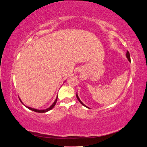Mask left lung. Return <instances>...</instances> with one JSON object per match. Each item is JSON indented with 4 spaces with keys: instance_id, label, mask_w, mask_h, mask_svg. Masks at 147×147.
<instances>
[{
    "instance_id": "left-lung-1",
    "label": "left lung",
    "mask_w": 147,
    "mask_h": 147,
    "mask_svg": "<svg viewBox=\"0 0 147 147\" xmlns=\"http://www.w3.org/2000/svg\"><path fill=\"white\" fill-rule=\"evenodd\" d=\"M126 57H127V59H128V61H129V62H131V57H130V54H129V51H127V53H126ZM76 96H77V99L78 100V101L80 102V103L83 105V106H84V107H86V108H88L89 109V107H88L86 106V105H84L83 103V102L81 101V100L80 99V98H79V97H78V94H77H77H76Z\"/></svg>"
}]
</instances>
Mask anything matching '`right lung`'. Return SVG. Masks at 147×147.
I'll return each instance as SVG.
<instances>
[{
    "label": "right lung",
    "instance_id": "obj_1",
    "mask_svg": "<svg viewBox=\"0 0 147 147\" xmlns=\"http://www.w3.org/2000/svg\"><path fill=\"white\" fill-rule=\"evenodd\" d=\"M57 97H58V96H57V97H56V99H55V102H53V104L50 107H48V109H44V110H38V109H33V108H31V107H28V106H26V105H24V104H23V102L21 101V100L20 99V98H19L20 99V101L21 102V103L23 104L26 107H27L28 109H29V110H32V111H34V112H38V113H45V112H48V111H50V110H51L53 107H54L55 106V105H56V102H57Z\"/></svg>",
    "mask_w": 147,
    "mask_h": 147
}]
</instances>
